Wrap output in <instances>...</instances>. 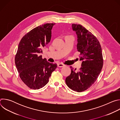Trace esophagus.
Here are the masks:
<instances>
[{"label":"esophagus","mask_w":120,"mask_h":120,"mask_svg":"<svg viewBox=\"0 0 120 120\" xmlns=\"http://www.w3.org/2000/svg\"><path fill=\"white\" fill-rule=\"evenodd\" d=\"M65 65L63 64H61V63H58L57 64V66L59 67H63Z\"/></svg>","instance_id":"34e87169"}]
</instances>
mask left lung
<instances>
[{
    "label": "left lung",
    "mask_w": 120,
    "mask_h": 120,
    "mask_svg": "<svg viewBox=\"0 0 120 120\" xmlns=\"http://www.w3.org/2000/svg\"><path fill=\"white\" fill-rule=\"evenodd\" d=\"M77 37V49L80 53L82 67L77 71L70 66L71 74L65 79L68 87L77 92L87 90L96 81L103 66L100 44L93 34L79 24H73Z\"/></svg>",
    "instance_id": "obj_1"
}]
</instances>
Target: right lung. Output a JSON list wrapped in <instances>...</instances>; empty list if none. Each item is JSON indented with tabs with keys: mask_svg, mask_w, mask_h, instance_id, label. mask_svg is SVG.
<instances>
[{
	"mask_svg": "<svg viewBox=\"0 0 120 120\" xmlns=\"http://www.w3.org/2000/svg\"><path fill=\"white\" fill-rule=\"evenodd\" d=\"M55 23H46L30 31L19 45L15 62L22 81L30 89L42 88L48 83L56 64L48 62L40 55L50 41Z\"/></svg>",
	"mask_w": 120,
	"mask_h": 120,
	"instance_id": "obj_1",
	"label": "right lung"
}]
</instances>
